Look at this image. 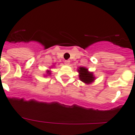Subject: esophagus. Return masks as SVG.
I'll use <instances>...</instances> for the list:
<instances>
[{
	"instance_id": "34e87169",
	"label": "esophagus",
	"mask_w": 135,
	"mask_h": 135,
	"mask_svg": "<svg viewBox=\"0 0 135 135\" xmlns=\"http://www.w3.org/2000/svg\"><path fill=\"white\" fill-rule=\"evenodd\" d=\"M69 63H70V61H69V60H65L64 64L66 65H67V66H68V65L69 64Z\"/></svg>"
}]
</instances>
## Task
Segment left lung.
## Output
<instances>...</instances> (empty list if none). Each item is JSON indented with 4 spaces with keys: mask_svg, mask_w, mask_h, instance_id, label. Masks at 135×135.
Segmentation results:
<instances>
[{
    "mask_svg": "<svg viewBox=\"0 0 135 135\" xmlns=\"http://www.w3.org/2000/svg\"><path fill=\"white\" fill-rule=\"evenodd\" d=\"M78 71L79 73L80 80L85 83H90L94 80V77L93 76V73L88 71V69L86 68L80 67L78 69Z\"/></svg>",
    "mask_w": 135,
    "mask_h": 135,
    "instance_id": "obj_1",
    "label": "left lung"
}]
</instances>
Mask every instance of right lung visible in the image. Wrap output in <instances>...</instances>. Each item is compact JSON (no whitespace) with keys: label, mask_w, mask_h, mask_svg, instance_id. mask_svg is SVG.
<instances>
[{"label":"right lung","mask_w":135,"mask_h":135,"mask_svg":"<svg viewBox=\"0 0 135 135\" xmlns=\"http://www.w3.org/2000/svg\"><path fill=\"white\" fill-rule=\"evenodd\" d=\"M47 73H48V74H50V72L49 71H47Z\"/></svg>","instance_id":"1"}]
</instances>
